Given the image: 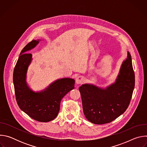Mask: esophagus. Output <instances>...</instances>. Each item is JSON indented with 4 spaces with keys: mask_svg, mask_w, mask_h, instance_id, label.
Masks as SVG:
<instances>
[{
    "mask_svg": "<svg viewBox=\"0 0 147 147\" xmlns=\"http://www.w3.org/2000/svg\"><path fill=\"white\" fill-rule=\"evenodd\" d=\"M76 81L77 84H82V83L84 82V78L82 76H80L76 78Z\"/></svg>",
    "mask_w": 147,
    "mask_h": 147,
    "instance_id": "obj_1",
    "label": "esophagus"
}]
</instances>
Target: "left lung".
I'll list each match as a JSON object with an SVG mask.
<instances>
[{
    "mask_svg": "<svg viewBox=\"0 0 147 147\" xmlns=\"http://www.w3.org/2000/svg\"><path fill=\"white\" fill-rule=\"evenodd\" d=\"M135 86V75L131 57L122 63L116 81L106 88L85 84L79 87L83 112L90 122L96 124L108 123L127 109Z\"/></svg>",
    "mask_w": 147,
    "mask_h": 147,
    "instance_id": "obj_1",
    "label": "left lung"
}]
</instances>
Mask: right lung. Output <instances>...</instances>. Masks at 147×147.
<instances>
[{
  "mask_svg": "<svg viewBox=\"0 0 147 147\" xmlns=\"http://www.w3.org/2000/svg\"><path fill=\"white\" fill-rule=\"evenodd\" d=\"M39 42V40H32L21 52L14 69L13 84L19 108L36 121L48 122L57 117L61 100L74 88L75 80L63 78L53 82L41 91L34 92L30 89L26 78L32 54L26 52L34 48Z\"/></svg>",
  "mask_w": 147,
  "mask_h": 147,
  "instance_id": "obj_1",
  "label": "right lung"
}]
</instances>
